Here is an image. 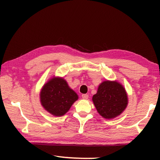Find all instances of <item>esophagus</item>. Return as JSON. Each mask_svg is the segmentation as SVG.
<instances>
[{
  "mask_svg": "<svg viewBox=\"0 0 160 160\" xmlns=\"http://www.w3.org/2000/svg\"><path fill=\"white\" fill-rule=\"evenodd\" d=\"M88 97H89L88 94H82V99H88Z\"/></svg>",
  "mask_w": 160,
  "mask_h": 160,
  "instance_id": "esophagus-1",
  "label": "esophagus"
}]
</instances>
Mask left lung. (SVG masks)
Masks as SVG:
<instances>
[{"instance_id": "1", "label": "left lung", "mask_w": 160, "mask_h": 160, "mask_svg": "<svg viewBox=\"0 0 160 160\" xmlns=\"http://www.w3.org/2000/svg\"><path fill=\"white\" fill-rule=\"evenodd\" d=\"M97 112L105 118H113L126 109L128 97L123 87L117 82L104 81L92 97Z\"/></svg>"}]
</instances>
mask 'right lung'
I'll use <instances>...</instances> for the list:
<instances>
[{
    "mask_svg": "<svg viewBox=\"0 0 160 160\" xmlns=\"http://www.w3.org/2000/svg\"><path fill=\"white\" fill-rule=\"evenodd\" d=\"M78 97L63 78H52L43 87L40 94L42 105L51 114L63 116Z\"/></svg>",
    "mask_w": 160,
    "mask_h": 160,
    "instance_id": "add662e5",
    "label": "right lung"
}]
</instances>
